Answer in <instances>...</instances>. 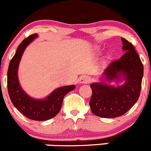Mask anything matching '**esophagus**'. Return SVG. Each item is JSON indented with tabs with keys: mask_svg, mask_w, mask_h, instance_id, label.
Here are the masks:
<instances>
[{
	"mask_svg": "<svg viewBox=\"0 0 151 151\" xmlns=\"http://www.w3.org/2000/svg\"><path fill=\"white\" fill-rule=\"evenodd\" d=\"M90 81H91V78L88 76H82L80 78V83H81V84L88 83Z\"/></svg>",
	"mask_w": 151,
	"mask_h": 151,
	"instance_id": "34e87169",
	"label": "esophagus"
}]
</instances>
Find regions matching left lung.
<instances>
[{
  "label": "left lung",
  "mask_w": 151,
  "mask_h": 151,
  "mask_svg": "<svg viewBox=\"0 0 151 151\" xmlns=\"http://www.w3.org/2000/svg\"><path fill=\"white\" fill-rule=\"evenodd\" d=\"M121 40L122 49L126 52L105 68L101 82L91 85V109L101 118L121 116L134 105L140 94L143 65L134 45L123 38ZM105 81L117 83L124 81V83L115 86L104 83Z\"/></svg>",
  "instance_id": "8db88e82"
}]
</instances>
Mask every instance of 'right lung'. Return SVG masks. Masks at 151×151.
I'll use <instances>...</instances> for the list:
<instances>
[{
    "label": "right lung",
    "instance_id": "1",
    "mask_svg": "<svg viewBox=\"0 0 151 151\" xmlns=\"http://www.w3.org/2000/svg\"><path fill=\"white\" fill-rule=\"evenodd\" d=\"M37 36L36 33L28 36L18 47L9 66L7 87L11 101L17 109L29 119L43 121L51 119L58 114L61 109L63 98L66 94L75 88V85H67L57 88L42 99L31 98L22 90L18 80V66L25 48Z\"/></svg>",
    "mask_w": 151,
    "mask_h": 151
}]
</instances>
